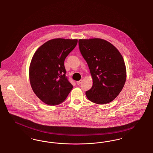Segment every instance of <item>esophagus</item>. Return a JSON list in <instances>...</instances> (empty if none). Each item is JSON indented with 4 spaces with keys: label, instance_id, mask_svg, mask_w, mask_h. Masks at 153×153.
<instances>
[{
    "label": "esophagus",
    "instance_id": "esophagus-1",
    "mask_svg": "<svg viewBox=\"0 0 153 153\" xmlns=\"http://www.w3.org/2000/svg\"><path fill=\"white\" fill-rule=\"evenodd\" d=\"M82 82V80H80V81H77L76 82V83H77V85H80V84Z\"/></svg>",
    "mask_w": 153,
    "mask_h": 153
}]
</instances>
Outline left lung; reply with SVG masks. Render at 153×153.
I'll return each mask as SVG.
<instances>
[{
  "instance_id": "8db88e82",
  "label": "left lung",
  "mask_w": 153,
  "mask_h": 153,
  "mask_svg": "<svg viewBox=\"0 0 153 153\" xmlns=\"http://www.w3.org/2000/svg\"><path fill=\"white\" fill-rule=\"evenodd\" d=\"M79 49L87 62L93 85L85 94L96 104H107L120 94L126 80L123 58L109 42L100 38L79 39Z\"/></svg>"
}]
</instances>
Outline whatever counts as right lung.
<instances>
[{"instance_id":"obj_1","label":"right lung","mask_w":153,"mask_h":153,"mask_svg":"<svg viewBox=\"0 0 153 153\" xmlns=\"http://www.w3.org/2000/svg\"><path fill=\"white\" fill-rule=\"evenodd\" d=\"M77 44V39H53L34 53L30 65V82L34 94L45 104H61L72 89L66 76L64 61Z\"/></svg>"}]
</instances>
